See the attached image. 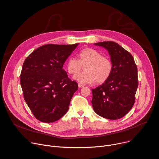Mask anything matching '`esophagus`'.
<instances>
[{
	"instance_id": "esophagus-1",
	"label": "esophagus",
	"mask_w": 159,
	"mask_h": 159,
	"mask_svg": "<svg viewBox=\"0 0 159 159\" xmlns=\"http://www.w3.org/2000/svg\"><path fill=\"white\" fill-rule=\"evenodd\" d=\"M84 85V84H81V83H78V87L79 88H82V87H83Z\"/></svg>"
}]
</instances>
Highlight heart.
Listing matches in <instances>:
<instances>
[{
    "label": "heart",
    "instance_id": "heart-1",
    "mask_svg": "<svg viewBox=\"0 0 159 159\" xmlns=\"http://www.w3.org/2000/svg\"><path fill=\"white\" fill-rule=\"evenodd\" d=\"M84 67V71L74 78L82 83H103L111 76L113 65L111 60L93 48H84L78 53V59L70 57L66 62V70L70 75H76Z\"/></svg>",
    "mask_w": 159,
    "mask_h": 159
}]
</instances>
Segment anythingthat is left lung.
<instances>
[{
    "label": "left lung",
    "mask_w": 159,
    "mask_h": 159,
    "mask_svg": "<svg viewBox=\"0 0 159 159\" xmlns=\"http://www.w3.org/2000/svg\"><path fill=\"white\" fill-rule=\"evenodd\" d=\"M94 45L108 51L113 70L107 81L92 89V106L98 115L117 120L123 117L135 103L139 85L137 67L132 55L118 44L104 41Z\"/></svg>",
    "instance_id": "1"
}]
</instances>
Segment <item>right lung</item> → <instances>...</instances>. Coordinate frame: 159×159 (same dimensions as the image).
Listing matches in <instances>:
<instances>
[{"label": "right lung", "instance_id": "add662e5", "mask_svg": "<svg viewBox=\"0 0 159 159\" xmlns=\"http://www.w3.org/2000/svg\"><path fill=\"white\" fill-rule=\"evenodd\" d=\"M78 45L45 44L25 59L20 85L27 106L38 120L54 122L68 111L78 86L62 67Z\"/></svg>", "mask_w": 159, "mask_h": 159}]
</instances>
